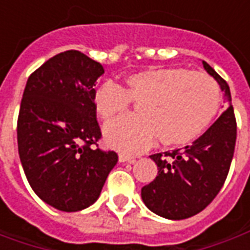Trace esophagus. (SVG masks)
<instances>
[{"mask_svg":"<svg viewBox=\"0 0 250 250\" xmlns=\"http://www.w3.org/2000/svg\"><path fill=\"white\" fill-rule=\"evenodd\" d=\"M135 161H136L135 157H131V155H127V154H119V162L134 163Z\"/></svg>","mask_w":250,"mask_h":250,"instance_id":"1","label":"esophagus"}]
</instances>
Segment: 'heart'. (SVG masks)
Segmentation results:
<instances>
[{
  "instance_id": "b5f03b06",
  "label": "heart",
  "mask_w": 250,
  "mask_h": 250,
  "mask_svg": "<svg viewBox=\"0 0 250 250\" xmlns=\"http://www.w3.org/2000/svg\"><path fill=\"white\" fill-rule=\"evenodd\" d=\"M136 104V116L112 122L104 128L109 147L135 154L157 139L165 147L185 146L209 128L218 112L220 88L211 77L182 68H151L125 77L123 89L104 83L93 104L105 122L119 118Z\"/></svg>"
}]
</instances>
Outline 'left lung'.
<instances>
[{"instance_id": "obj_1", "label": "left lung", "mask_w": 250, "mask_h": 250, "mask_svg": "<svg viewBox=\"0 0 250 250\" xmlns=\"http://www.w3.org/2000/svg\"><path fill=\"white\" fill-rule=\"evenodd\" d=\"M202 64L225 92L229 107L193 145L150 157L158 175L142 188V199L152 213L167 220H185L202 211L220 193L234 154L237 125L230 89L208 62Z\"/></svg>"}]
</instances>
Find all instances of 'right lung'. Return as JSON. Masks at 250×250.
Listing matches in <instances>:
<instances>
[{
	"instance_id": "obj_1",
	"label": "right lung",
	"mask_w": 250,
	"mask_h": 250,
	"mask_svg": "<svg viewBox=\"0 0 250 250\" xmlns=\"http://www.w3.org/2000/svg\"><path fill=\"white\" fill-rule=\"evenodd\" d=\"M103 73L100 62L65 51L36 69L24 89L20 161L33 191L62 211L91 206L118 162L116 152L93 147L102 136L93 85Z\"/></svg>"
}]
</instances>
